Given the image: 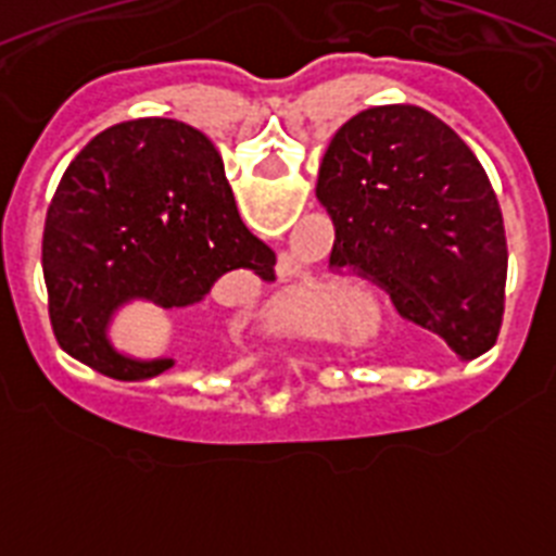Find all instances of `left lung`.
<instances>
[{
	"mask_svg": "<svg viewBox=\"0 0 556 556\" xmlns=\"http://www.w3.org/2000/svg\"><path fill=\"white\" fill-rule=\"evenodd\" d=\"M317 198L337 228L331 258L390 289L401 317L462 358L495 345L507 239L488 172L417 105H376L333 132Z\"/></svg>",
	"mask_w": 556,
	"mask_h": 556,
	"instance_id": "8db88e82",
	"label": "left lung"
}]
</instances>
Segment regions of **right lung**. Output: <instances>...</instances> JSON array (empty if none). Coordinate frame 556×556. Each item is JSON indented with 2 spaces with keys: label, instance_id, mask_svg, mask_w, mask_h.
Here are the masks:
<instances>
[{
  "label": "right lung",
  "instance_id": "right-lung-1",
  "mask_svg": "<svg viewBox=\"0 0 556 556\" xmlns=\"http://www.w3.org/2000/svg\"><path fill=\"white\" fill-rule=\"evenodd\" d=\"M244 228L217 147L178 119L119 122L66 166L43 225V278L58 345L91 370L139 381L175 358H136L111 323L136 301L189 308L230 269H273Z\"/></svg>",
  "mask_w": 556,
  "mask_h": 556
}]
</instances>
